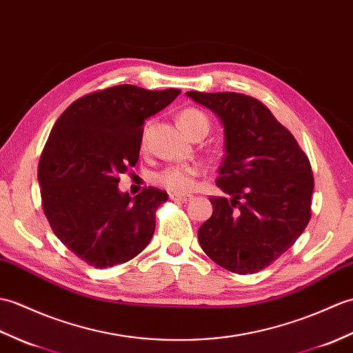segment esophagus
<instances>
[{
    "mask_svg": "<svg viewBox=\"0 0 353 353\" xmlns=\"http://www.w3.org/2000/svg\"><path fill=\"white\" fill-rule=\"evenodd\" d=\"M169 198L175 202H187L192 199V196H189V194H175V193H170Z\"/></svg>",
    "mask_w": 353,
    "mask_h": 353,
    "instance_id": "1",
    "label": "esophagus"
}]
</instances>
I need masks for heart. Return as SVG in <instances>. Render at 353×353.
I'll list each match as a JSON object with an SVG mask.
<instances>
[{
    "mask_svg": "<svg viewBox=\"0 0 353 353\" xmlns=\"http://www.w3.org/2000/svg\"><path fill=\"white\" fill-rule=\"evenodd\" d=\"M178 122L190 137L201 134V132L207 134L210 128L208 116L194 107H187L179 112ZM148 130L150 128L146 125L142 132V146L146 145ZM201 168L196 164H175V166H169L155 172L152 175V181L170 193L185 194L194 189Z\"/></svg>",
    "mask_w": 353,
    "mask_h": 353,
    "instance_id": "b5f03b06",
    "label": "heart"
}]
</instances>
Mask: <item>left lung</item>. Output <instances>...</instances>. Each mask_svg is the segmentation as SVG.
<instances>
[{
	"label": "left lung",
	"instance_id": "1",
	"mask_svg": "<svg viewBox=\"0 0 353 353\" xmlns=\"http://www.w3.org/2000/svg\"><path fill=\"white\" fill-rule=\"evenodd\" d=\"M225 127V157L211 196L213 214L199 245L221 268L239 275L268 268L299 239L311 219V164L292 132L260 99L236 92H187Z\"/></svg>",
	"mask_w": 353,
	"mask_h": 353
}]
</instances>
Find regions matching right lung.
Wrapping results in <instances>:
<instances>
[{
    "instance_id": "obj_1",
    "label": "right lung",
    "mask_w": 353,
    "mask_h": 353,
    "mask_svg": "<svg viewBox=\"0 0 353 353\" xmlns=\"http://www.w3.org/2000/svg\"><path fill=\"white\" fill-rule=\"evenodd\" d=\"M179 93L113 85L78 98L54 123L37 168L42 208L57 239L92 268L127 263L151 241L168 193L145 187L131 198L117 183L139 161L146 117Z\"/></svg>"
}]
</instances>
